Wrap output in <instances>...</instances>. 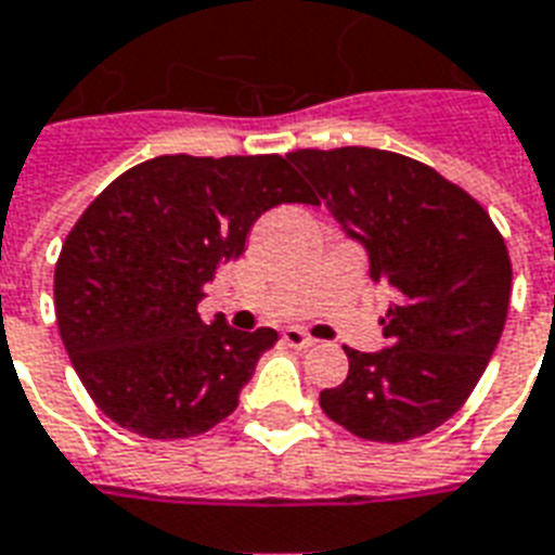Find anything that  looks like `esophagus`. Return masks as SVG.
Segmentation results:
<instances>
[{
  "label": "esophagus",
  "mask_w": 555,
  "mask_h": 555,
  "mask_svg": "<svg viewBox=\"0 0 555 555\" xmlns=\"http://www.w3.org/2000/svg\"><path fill=\"white\" fill-rule=\"evenodd\" d=\"M282 337H285V344L294 346V349H311V346H317L314 337L302 332V328H285Z\"/></svg>",
  "instance_id": "esophagus-1"
}]
</instances>
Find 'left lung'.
<instances>
[{
  "instance_id": "obj_1",
  "label": "left lung",
  "mask_w": 555,
  "mask_h": 555,
  "mask_svg": "<svg viewBox=\"0 0 555 555\" xmlns=\"http://www.w3.org/2000/svg\"><path fill=\"white\" fill-rule=\"evenodd\" d=\"M325 209L366 249L396 302L387 346L346 349L349 375L320 408L349 434L404 442L439 428L472 396L501 340L513 264L480 203L428 165L375 147L294 151Z\"/></svg>"
}]
</instances>
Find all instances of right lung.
<instances>
[{
  "mask_svg": "<svg viewBox=\"0 0 555 555\" xmlns=\"http://www.w3.org/2000/svg\"><path fill=\"white\" fill-rule=\"evenodd\" d=\"M279 203H311L287 156H154L116 177L66 235L57 328L101 413L147 439H185L238 408L279 334L203 323V287Z\"/></svg>",
  "mask_w": 555,
  "mask_h": 555,
  "instance_id": "obj_1",
  "label": "right lung"
}]
</instances>
